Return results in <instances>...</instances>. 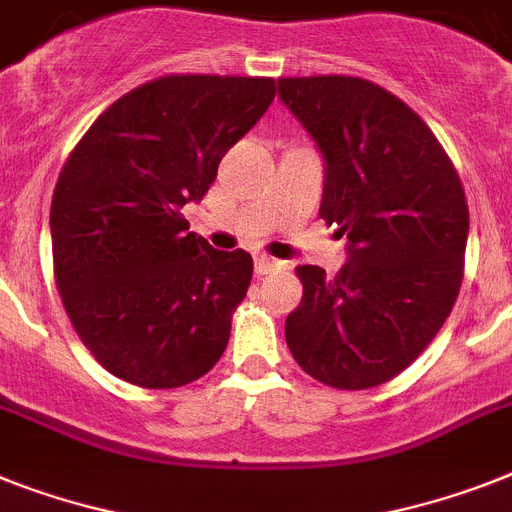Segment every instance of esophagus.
<instances>
[{
    "mask_svg": "<svg viewBox=\"0 0 512 512\" xmlns=\"http://www.w3.org/2000/svg\"><path fill=\"white\" fill-rule=\"evenodd\" d=\"M282 261L272 259V256H264V253H259L256 259H253V269H256V274L259 277H264V274H272L274 269H280Z\"/></svg>",
    "mask_w": 512,
    "mask_h": 512,
    "instance_id": "obj_1",
    "label": "esophagus"
}]
</instances>
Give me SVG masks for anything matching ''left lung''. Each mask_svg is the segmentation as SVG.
I'll return each instance as SVG.
<instances>
[{
  "instance_id": "8db88e82",
  "label": "left lung",
  "mask_w": 512,
  "mask_h": 512,
  "mask_svg": "<svg viewBox=\"0 0 512 512\" xmlns=\"http://www.w3.org/2000/svg\"><path fill=\"white\" fill-rule=\"evenodd\" d=\"M280 96L327 162L319 217L348 238L329 280L298 266L303 298L285 322L308 377L369 390L437 337L463 282L468 204L437 135L387 88L353 75L280 78Z\"/></svg>"
}]
</instances>
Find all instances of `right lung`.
Segmentation results:
<instances>
[{"label": "right lung", "instance_id": "right-lung-1", "mask_svg": "<svg viewBox=\"0 0 512 512\" xmlns=\"http://www.w3.org/2000/svg\"><path fill=\"white\" fill-rule=\"evenodd\" d=\"M274 78L162 75L109 104L52 196L54 280L70 324L117 379L196 382L222 358L253 277L180 214L274 101Z\"/></svg>", "mask_w": 512, "mask_h": 512}]
</instances>
